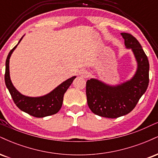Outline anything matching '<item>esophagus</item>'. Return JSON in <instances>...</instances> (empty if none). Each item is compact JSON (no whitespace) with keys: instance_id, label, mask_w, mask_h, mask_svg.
I'll return each mask as SVG.
<instances>
[{"instance_id":"obj_1","label":"esophagus","mask_w":158,"mask_h":158,"mask_svg":"<svg viewBox=\"0 0 158 158\" xmlns=\"http://www.w3.org/2000/svg\"><path fill=\"white\" fill-rule=\"evenodd\" d=\"M89 72L87 70H81L80 72V76L83 78H88L89 77Z\"/></svg>"}]
</instances>
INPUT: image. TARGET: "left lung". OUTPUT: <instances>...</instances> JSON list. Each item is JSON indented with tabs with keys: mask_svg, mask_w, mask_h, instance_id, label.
<instances>
[{
	"mask_svg": "<svg viewBox=\"0 0 158 158\" xmlns=\"http://www.w3.org/2000/svg\"><path fill=\"white\" fill-rule=\"evenodd\" d=\"M121 35L126 48L131 49L137 62L133 78L116 86L95 79L86 82L88 107L94 114L107 118H117L130 113L146 92L149 82V63L140 44L131 34L122 32Z\"/></svg>",
	"mask_w": 158,
	"mask_h": 158,
	"instance_id": "1",
	"label": "left lung"
}]
</instances>
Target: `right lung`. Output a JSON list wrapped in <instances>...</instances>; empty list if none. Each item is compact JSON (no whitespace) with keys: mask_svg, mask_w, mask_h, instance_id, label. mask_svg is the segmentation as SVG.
<instances>
[{"mask_svg":"<svg viewBox=\"0 0 158 158\" xmlns=\"http://www.w3.org/2000/svg\"><path fill=\"white\" fill-rule=\"evenodd\" d=\"M22 38L20 39L19 44ZM18 44L10 50L7 56L4 77L6 86L10 91L14 102L19 109L35 117H44L56 114L61 109L62 106L64 93L72 84L76 77H73L64 81L50 93L43 97H30L22 95L13 86L10 77V59Z\"/></svg>","mask_w":158,"mask_h":158,"instance_id":"1","label":"right lung"}]
</instances>
